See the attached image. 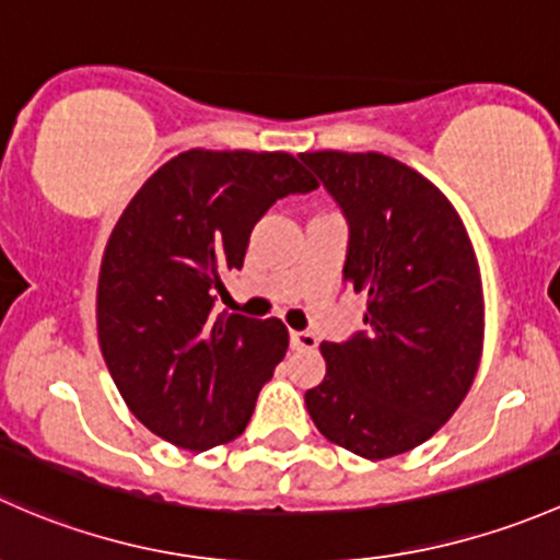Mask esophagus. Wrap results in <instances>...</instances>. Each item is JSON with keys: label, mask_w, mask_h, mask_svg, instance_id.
<instances>
[{"label": "esophagus", "mask_w": 560, "mask_h": 560, "mask_svg": "<svg viewBox=\"0 0 560 560\" xmlns=\"http://www.w3.org/2000/svg\"><path fill=\"white\" fill-rule=\"evenodd\" d=\"M291 348L293 350H315L318 348V339L310 331H291Z\"/></svg>", "instance_id": "1"}]
</instances>
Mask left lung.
Here are the masks:
<instances>
[{
	"label": "left lung",
	"mask_w": 560,
	"mask_h": 560,
	"mask_svg": "<svg viewBox=\"0 0 560 560\" xmlns=\"http://www.w3.org/2000/svg\"><path fill=\"white\" fill-rule=\"evenodd\" d=\"M348 221L342 278L366 293L364 331L323 342L326 377L304 394L326 440L380 460L451 420L480 366L482 285L445 194L383 153H299Z\"/></svg>",
	"instance_id": "1"
}]
</instances>
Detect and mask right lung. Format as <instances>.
<instances>
[{
  "label": "right lung",
  "instance_id": "add662e5",
  "mask_svg": "<svg viewBox=\"0 0 560 560\" xmlns=\"http://www.w3.org/2000/svg\"><path fill=\"white\" fill-rule=\"evenodd\" d=\"M318 183L288 153L186 151L135 194L109 234L96 291L105 364L142 425L186 451L245 431L288 350L278 318L215 313L250 232Z\"/></svg>",
  "mask_w": 560,
  "mask_h": 560
}]
</instances>
